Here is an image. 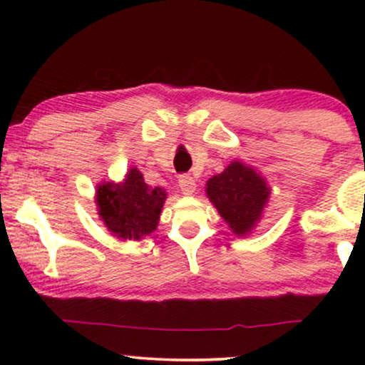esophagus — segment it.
<instances>
[{
    "label": "esophagus",
    "mask_w": 365,
    "mask_h": 365,
    "mask_svg": "<svg viewBox=\"0 0 365 365\" xmlns=\"http://www.w3.org/2000/svg\"><path fill=\"white\" fill-rule=\"evenodd\" d=\"M179 187H181L182 194L191 196L196 191V181L189 174H182V176H179Z\"/></svg>",
    "instance_id": "obj_1"
}]
</instances>
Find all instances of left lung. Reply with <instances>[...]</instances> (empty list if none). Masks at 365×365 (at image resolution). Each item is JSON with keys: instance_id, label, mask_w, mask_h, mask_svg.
Returning <instances> with one entry per match:
<instances>
[{"instance_id": "obj_1", "label": "left lung", "mask_w": 365, "mask_h": 365, "mask_svg": "<svg viewBox=\"0 0 365 365\" xmlns=\"http://www.w3.org/2000/svg\"><path fill=\"white\" fill-rule=\"evenodd\" d=\"M206 196L237 237H246L261 222L271 187L261 173L237 159L206 182Z\"/></svg>"}]
</instances>
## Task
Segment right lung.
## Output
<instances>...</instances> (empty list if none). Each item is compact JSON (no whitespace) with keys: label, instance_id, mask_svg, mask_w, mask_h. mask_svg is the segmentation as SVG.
Segmentation results:
<instances>
[{"label":"right lung","instance_id":"obj_1","mask_svg":"<svg viewBox=\"0 0 365 365\" xmlns=\"http://www.w3.org/2000/svg\"><path fill=\"white\" fill-rule=\"evenodd\" d=\"M168 192L144 182L138 168L128 169L123 181H101L96 186L98 214L114 237L139 241L158 229Z\"/></svg>","mask_w":365,"mask_h":365}]
</instances>
